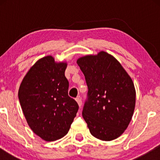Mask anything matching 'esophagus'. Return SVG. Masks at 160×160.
Listing matches in <instances>:
<instances>
[{
    "label": "esophagus",
    "instance_id": "1",
    "mask_svg": "<svg viewBox=\"0 0 160 160\" xmlns=\"http://www.w3.org/2000/svg\"><path fill=\"white\" fill-rule=\"evenodd\" d=\"M76 102H78V106H79V107L82 106V99H81V98H76Z\"/></svg>",
    "mask_w": 160,
    "mask_h": 160
}]
</instances>
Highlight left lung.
Instances as JSON below:
<instances>
[{"label":"left lung","mask_w":160,"mask_h":160,"mask_svg":"<svg viewBox=\"0 0 160 160\" xmlns=\"http://www.w3.org/2000/svg\"><path fill=\"white\" fill-rule=\"evenodd\" d=\"M77 64L88 87L82 117L90 133L102 141L119 137L132 119L135 105V89L132 79L111 54L81 58Z\"/></svg>","instance_id":"obj_1"}]
</instances>
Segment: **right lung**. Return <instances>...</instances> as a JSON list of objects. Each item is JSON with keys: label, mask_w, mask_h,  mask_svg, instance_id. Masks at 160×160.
Returning <instances> with one entry per match:
<instances>
[{"label": "right lung", "mask_w": 160, "mask_h": 160, "mask_svg": "<svg viewBox=\"0 0 160 160\" xmlns=\"http://www.w3.org/2000/svg\"><path fill=\"white\" fill-rule=\"evenodd\" d=\"M66 66L65 62L56 63L52 56L41 58L28 72L19 89L28 125L46 141L64 137L78 110L77 102L68 96Z\"/></svg>", "instance_id": "1"}]
</instances>
